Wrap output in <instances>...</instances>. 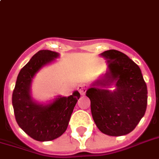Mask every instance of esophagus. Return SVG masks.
<instances>
[{
    "label": "esophagus",
    "mask_w": 159,
    "mask_h": 159,
    "mask_svg": "<svg viewBox=\"0 0 159 159\" xmlns=\"http://www.w3.org/2000/svg\"><path fill=\"white\" fill-rule=\"evenodd\" d=\"M77 89H78V91L81 94H85L86 91H87V86L85 84H79L77 86Z\"/></svg>",
    "instance_id": "obj_1"
}]
</instances>
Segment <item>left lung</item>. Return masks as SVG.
<instances>
[{
    "instance_id": "left-lung-1",
    "label": "left lung",
    "mask_w": 159,
    "mask_h": 159,
    "mask_svg": "<svg viewBox=\"0 0 159 159\" xmlns=\"http://www.w3.org/2000/svg\"><path fill=\"white\" fill-rule=\"evenodd\" d=\"M108 70L92 83L86 95L91 101L93 119L101 132L120 136L130 133L144 116L148 89L141 69L124 53H101ZM115 85V90L107 88Z\"/></svg>"
}]
</instances>
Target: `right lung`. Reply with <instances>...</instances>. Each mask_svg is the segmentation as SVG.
Returning <instances> with one entry per match:
<instances>
[{"instance_id":"add662e5","label":"right lung","mask_w":159,"mask_h":159,"mask_svg":"<svg viewBox=\"0 0 159 159\" xmlns=\"http://www.w3.org/2000/svg\"><path fill=\"white\" fill-rule=\"evenodd\" d=\"M59 54L48 50H39L23 66L17 76L12 93V106L17 124L33 139L48 142L58 138L67 129L70 116L79 99L78 91L69 97L58 96L43 104L31 96V83L41 68L58 58Z\"/></svg>"}]
</instances>
